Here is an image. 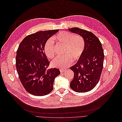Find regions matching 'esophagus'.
<instances>
[{
	"label": "esophagus",
	"mask_w": 122,
	"mask_h": 122,
	"mask_svg": "<svg viewBox=\"0 0 122 122\" xmlns=\"http://www.w3.org/2000/svg\"><path fill=\"white\" fill-rule=\"evenodd\" d=\"M65 71V70H64V69H60V71H61V73H62V72H64Z\"/></svg>",
	"instance_id": "34e87169"
}]
</instances>
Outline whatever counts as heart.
Segmentation results:
<instances>
[{"mask_svg": "<svg viewBox=\"0 0 122 122\" xmlns=\"http://www.w3.org/2000/svg\"><path fill=\"white\" fill-rule=\"evenodd\" d=\"M54 40L65 46L63 56H58L51 61L53 67L64 69L71 64L74 59L78 60L85 49V43L84 38L79 35H74L70 32L62 31L48 39L46 42L44 51L48 58H52L55 55Z\"/></svg>", "mask_w": 122, "mask_h": 122, "instance_id": "b5f03b06", "label": "heart"}]
</instances>
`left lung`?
<instances>
[{
  "label": "left lung",
  "instance_id": "left-lung-1",
  "mask_svg": "<svg viewBox=\"0 0 122 122\" xmlns=\"http://www.w3.org/2000/svg\"><path fill=\"white\" fill-rule=\"evenodd\" d=\"M68 30L81 36L85 43L81 57L76 64L70 67L74 72V77L70 86L76 92H86L93 89L100 79L104 58L102 44L90 32L77 27Z\"/></svg>",
  "mask_w": 122,
  "mask_h": 122
}]
</instances>
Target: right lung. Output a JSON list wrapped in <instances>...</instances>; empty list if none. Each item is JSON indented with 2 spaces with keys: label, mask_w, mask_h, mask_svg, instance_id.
Wrapping results in <instances>:
<instances>
[{
  "label": "right lung",
  "mask_w": 122,
  "mask_h": 122,
  "mask_svg": "<svg viewBox=\"0 0 122 122\" xmlns=\"http://www.w3.org/2000/svg\"><path fill=\"white\" fill-rule=\"evenodd\" d=\"M59 30L39 31L24 38L20 44L16 57V67L19 79L31 94L43 96L53 89L58 69L47 70L50 62L45 53V44Z\"/></svg>",
  "instance_id": "right-lung-1"
}]
</instances>
